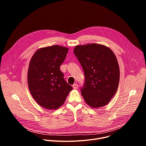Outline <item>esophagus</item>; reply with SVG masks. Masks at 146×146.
<instances>
[{"mask_svg": "<svg viewBox=\"0 0 146 146\" xmlns=\"http://www.w3.org/2000/svg\"><path fill=\"white\" fill-rule=\"evenodd\" d=\"M72 87H73V89H77L78 88V85L77 84H74Z\"/></svg>", "mask_w": 146, "mask_h": 146, "instance_id": "34e87169", "label": "esophagus"}]
</instances>
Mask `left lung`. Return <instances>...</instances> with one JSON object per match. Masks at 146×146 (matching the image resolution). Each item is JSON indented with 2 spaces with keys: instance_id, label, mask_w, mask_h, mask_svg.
Instances as JSON below:
<instances>
[{
  "instance_id": "obj_1",
  "label": "left lung",
  "mask_w": 146,
  "mask_h": 146,
  "mask_svg": "<svg viewBox=\"0 0 146 146\" xmlns=\"http://www.w3.org/2000/svg\"><path fill=\"white\" fill-rule=\"evenodd\" d=\"M73 52L84 72L81 92L86 103L94 109L105 106L119 84V68L114 53L109 47L95 43L76 46Z\"/></svg>"
}]
</instances>
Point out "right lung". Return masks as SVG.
I'll use <instances>...</instances> for the list:
<instances>
[{"label": "right lung", "mask_w": 146, "mask_h": 146, "mask_svg": "<svg viewBox=\"0 0 146 146\" xmlns=\"http://www.w3.org/2000/svg\"><path fill=\"white\" fill-rule=\"evenodd\" d=\"M68 50L59 45L40 48L31 59L27 76L29 90L35 100L44 109L59 108L73 89L59 69Z\"/></svg>", "instance_id": "obj_1"}]
</instances>
